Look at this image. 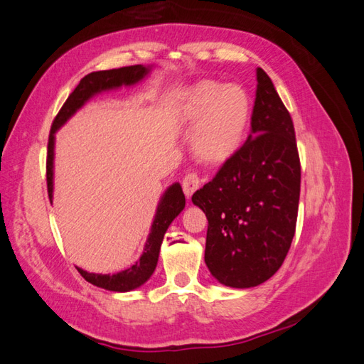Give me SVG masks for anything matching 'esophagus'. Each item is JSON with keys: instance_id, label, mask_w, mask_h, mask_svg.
<instances>
[{"instance_id": "obj_1", "label": "esophagus", "mask_w": 364, "mask_h": 364, "mask_svg": "<svg viewBox=\"0 0 364 364\" xmlns=\"http://www.w3.org/2000/svg\"><path fill=\"white\" fill-rule=\"evenodd\" d=\"M199 186H200V178L196 173H188L182 181L183 193L186 197H188V199L197 190H199Z\"/></svg>"}]
</instances>
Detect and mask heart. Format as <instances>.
Masks as SVG:
<instances>
[{
    "label": "heart",
    "mask_w": 364,
    "mask_h": 364,
    "mask_svg": "<svg viewBox=\"0 0 364 364\" xmlns=\"http://www.w3.org/2000/svg\"><path fill=\"white\" fill-rule=\"evenodd\" d=\"M252 115L245 87L215 80L196 82L183 91L179 107L182 123L193 129V155L206 164H223L243 144Z\"/></svg>",
    "instance_id": "b5f03b06"
}]
</instances>
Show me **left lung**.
Returning <instances> with one entry per match:
<instances>
[{
	"mask_svg": "<svg viewBox=\"0 0 364 364\" xmlns=\"http://www.w3.org/2000/svg\"><path fill=\"white\" fill-rule=\"evenodd\" d=\"M250 135L193 203L208 218L205 262L226 287L272 278L294 237L301 162L293 121L266 71L257 68Z\"/></svg>",
	"mask_w": 364,
	"mask_h": 364,
	"instance_id": "left-lung-1",
	"label": "left lung"
}]
</instances>
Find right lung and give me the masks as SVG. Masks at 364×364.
Listing matches in <instances>:
<instances>
[{
  "instance_id": "add662e5",
  "label": "right lung",
  "mask_w": 364,
  "mask_h": 364,
  "mask_svg": "<svg viewBox=\"0 0 364 364\" xmlns=\"http://www.w3.org/2000/svg\"><path fill=\"white\" fill-rule=\"evenodd\" d=\"M151 68V65H149V67H144V65H132V67H124L118 70L95 71L85 75L80 83L77 85L75 90L70 94L67 102L63 103L59 114L54 118L50 130L47 153V188L50 202H53L54 190V135H56V132L67 123L80 107H83L86 102H90L94 95L102 94L105 91L118 90L121 86H134L141 80H144L150 74ZM183 208L185 196L182 191V186L176 182L170 185L162 194L156 208L155 218H153L144 250H142V255L134 266L114 274L90 273L80 267L75 269L79 270V273L87 282H91L95 287H100L109 291L124 293L141 287L142 284H146L150 279L153 272H155L164 235L167 232V229L173 220L182 213Z\"/></svg>"
}]
</instances>
